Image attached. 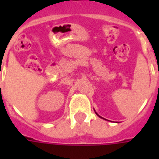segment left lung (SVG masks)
Segmentation results:
<instances>
[{"mask_svg":"<svg viewBox=\"0 0 159 159\" xmlns=\"http://www.w3.org/2000/svg\"><path fill=\"white\" fill-rule=\"evenodd\" d=\"M95 113H96V112H95ZM96 114H97V113H96ZM97 116H99V115H98V114H97ZM99 117H100V116H99ZM101 118H103V117H101ZM103 119H105V118H103Z\"/></svg>","mask_w":159,"mask_h":159,"instance_id":"left-lung-1","label":"left lung"}]
</instances>
